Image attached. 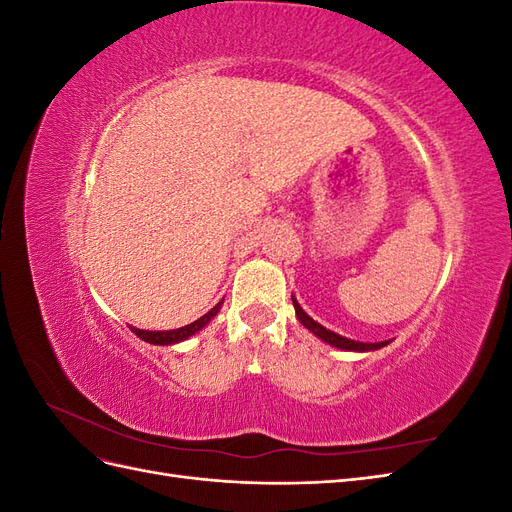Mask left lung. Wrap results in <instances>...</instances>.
<instances>
[{"mask_svg": "<svg viewBox=\"0 0 512 512\" xmlns=\"http://www.w3.org/2000/svg\"><path fill=\"white\" fill-rule=\"evenodd\" d=\"M292 305H294V312H297V318L301 320V324L305 329H309L312 331L314 335H318L322 342H327V344H331V346H335V348H342V350H354V352H367V350H378V348H382V346H386L389 342H380V344H363V342H354V339H348V337H342V335H337V333H333V331H329V329H324L322 324H318L316 320H312L309 318L303 309H301V305L292 299Z\"/></svg>", "mask_w": 512, "mask_h": 512, "instance_id": "obj_1", "label": "left lung"}]
</instances>
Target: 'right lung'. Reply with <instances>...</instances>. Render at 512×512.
I'll use <instances>...</instances> for the list:
<instances>
[{
    "label": "right lung",
    "instance_id": "add662e5",
    "mask_svg": "<svg viewBox=\"0 0 512 512\" xmlns=\"http://www.w3.org/2000/svg\"><path fill=\"white\" fill-rule=\"evenodd\" d=\"M220 305L222 303H218L215 305L211 312H207L205 316H200L198 320H194L192 324H188V327H181V329H173V331H141V329H134V327H130L132 329V333L136 335V337H141V339H145V342H149V344H153V346H170V344H177V342H183V339H188L190 335H194V333H198L200 329L203 327H207V322L220 312Z\"/></svg>",
    "mask_w": 512,
    "mask_h": 512
}]
</instances>
